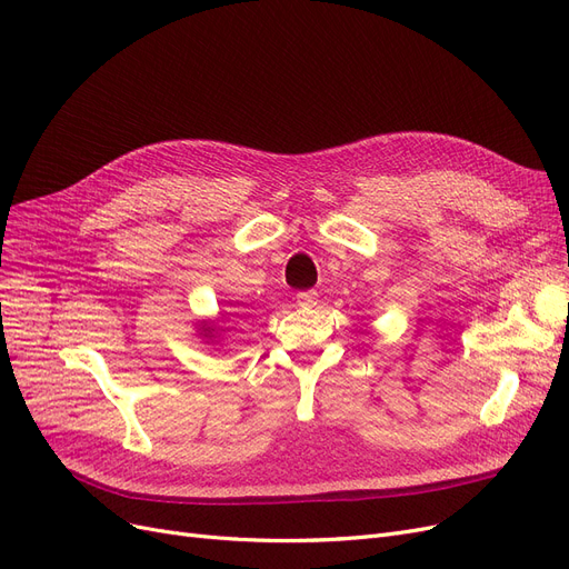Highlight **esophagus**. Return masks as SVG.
Returning <instances> with one entry per match:
<instances>
[{
	"label": "esophagus",
	"instance_id": "obj_1",
	"mask_svg": "<svg viewBox=\"0 0 569 569\" xmlns=\"http://www.w3.org/2000/svg\"><path fill=\"white\" fill-rule=\"evenodd\" d=\"M298 305L300 307H316L318 305V292L316 290H307V292H298Z\"/></svg>",
	"mask_w": 569,
	"mask_h": 569
}]
</instances>
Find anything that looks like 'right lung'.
<instances>
[{
  "label": "right lung",
  "instance_id": "add662e5",
  "mask_svg": "<svg viewBox=\"0 0 569 569\" xmlns=\"http://www.w3.org/2000/svg\"><path fill=\"white\" fill-rule=\"evenodd\" d=\"M226 323V316H218V318H204L197 323V335L202 339H207V343H218L220 335H226L230 328L223 326Z\"/></svg>",
  "mask_w": 569,
  "mask_h": 569
}]
</instances>
